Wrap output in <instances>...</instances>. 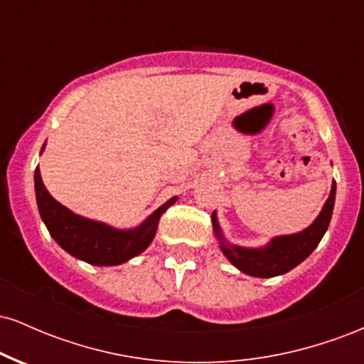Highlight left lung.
I'll use <instances>...</instances> for the list:
<instances>
[{
	"mask_svg": "<svg viewBox=\"0 0 364 364\" xmlns=\"http://www.w3.org/2000/svg\"><path fill=\"white\" fill-rule=\"evenodd\" d=\"M333 203H336V181L332 183L328 198L321 207L320 214L306 229L294 235L275 236L260 248H246V246L229 243L220 229L215 212H212V225H214V235L219 241L220 252L237 270L252 277L270 279L289 272L310 257L327 232L330 219H332Z\"/></svg>",
	"mask_w": 364,
	"mask_h": 364,
	"instance_id": "8db88e82",
	"label": "left lung"
}]
</instances>
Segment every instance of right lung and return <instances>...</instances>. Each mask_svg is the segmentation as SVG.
<instances>
[{
  "label": "right lung",
  "instance_id": "right-lung-1",
  "mask_svg": "<svg viewBox=\"0 0 364 364\" xmlns=\"http://www.w3.org/2000/svg\"><path fill=\"white\" fill-rule=\"evenodd\" d=\"M44 147L46 144L41 152H44ZM34 186L41 219L53 240L72 257L99 267L121 265L145 252L156 236L161 215L178 200V196H173L136 228L118 229L106 223L75 214L54 200L46 190L39 166L34 173Z\"/></svg>",
  "mask_w": 364,
  "mask_h": 364
}]
</instances>
